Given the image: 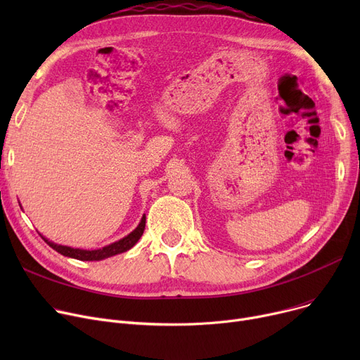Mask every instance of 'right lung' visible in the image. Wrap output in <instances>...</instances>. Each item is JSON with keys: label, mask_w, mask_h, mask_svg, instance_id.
I'll return each mask as SVG.
<instances>
[{"label": "right lung", "mask_w": 360, "mask_h": 360, "mask_svg": "<svg viewBox=\"0 0 360 360\" xmlns=\"http://www.w3.org/2000/svg\"><path fill=\"white\" fill-rule=\"evenodd\" d=\"M146 228V214L141 217V221L139 223L137 228L132 231L129 235H127L125 238L113 242L110 245H106L103 248L99 250H93V251H87V250H79V248H71V247H64V245H58L53 243L51 240H48L46 238H44V240L49 245L52 250H55L56 252H60L61 255L70 257V258H75V259H82V261H99V259H105L109 258L112 255L117 254H122L128 250H131L134 245L139 242V239L141 238L143 232Z\"/></svg>", "instance_id": "add662e5"}]
</instances>
